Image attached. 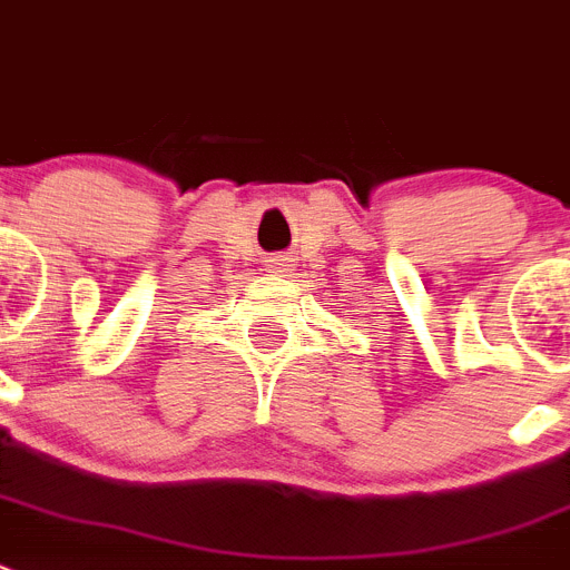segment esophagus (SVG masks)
Masks as SVG:
<instances>
[{
	"instance_id": "esophagus-1",
	"label": "esophagus",
	"mask_w": 570,
	"mask_h": 570,
	"mask_svg": "<svg viewBox=\"0 0 570 570\" xmlns=\"http://www.w3.org/2000/svg\"><path fill=\"white\" fill-rule=\"evenodd\" d=\"M268 262H271V265H285V262H288V256H285V254H276L274 259H268Z\"/></svg>"
}]
</instances>
